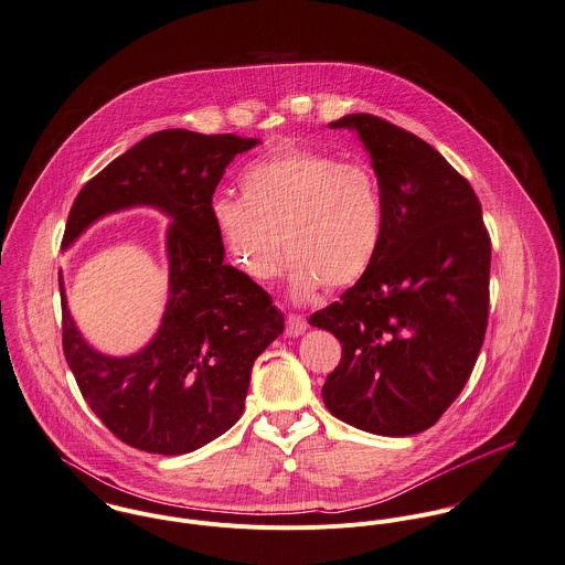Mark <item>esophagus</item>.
I'll return each instance as SVG.
<instances>
[{"label":"esophagus","instance_id":"obj_1","mask_svg":"<svg viewBox=\"0 0 565 565\" xmlns=\"http://www.w3.org/2000/svg\"><path fill=\"white\" fill-rule=\"evenodd\" d=\"M306 330H308V321H306L303 317H299V315H290V317H288V321H286V334H288L290 339L303 337Z\"/></svg>","mask_w":565,"mask_h":565}]
</instances>
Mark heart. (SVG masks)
I'll use <instances>...</instances> for the list:
<instances>
[{"label": "heart", "instance_id": "heart-1", "mask_svg": "<svg viewBox=\"0 0 565 565\" xmlns=\"http://www.w3.org/2000/svg\"><path fill=\"white\" fill-rule=\"evenodd\" d=\"M242 194H216L210 216L228 262L250 281L281 270V239L290 253L295 301L326 284L360 281L377 257L386 207L375 172L301 146H286L244 166Z\"/></svg>", "mask_w": 565, "mask_h": 565}]
</instances>
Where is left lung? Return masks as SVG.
Instances as JSON below:
<instances>
[{
	"instance_id": "1",
	"label": "left lung",
	"mask_w": 565,
	"mask_h": 565,
	"mask_svg": "<svg viewBox=\"0 0 565 565\" xmlns=\"http://www.w3.org/2000/svg\"><path fill=\"white\" fill-rule=\"evenodd\" d=\"M330 128L353 130L369 152L386 223L366 275L310 317L342 344L323 402L364 433L419 435L458 397L484 340L491 242L482 210L417 135L366 114Z\"/></svg>"
}]
</instances>
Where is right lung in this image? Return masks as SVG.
<instances>
[{
	"mask_svg": "<svg viewBox=\"0 0 565 565\" xmlns=\"http://www.w3.org/2000/svg\"><path fill=\"white\" fill-rule=\"evenodd\" d=\"M259 139L168 128L148 135L76 196L63 250L98 221L132 207L166 226L168 301L152 339L109 355L81 334L63 275V351L85 402L130 448L179 456L225 435L244 413L250 369L284 332L270 295L225 264L210 203L226 166Z\"/></svg>",
	"mask_w": 565,
	"mask_h": 565,
	"instance_id": "obj_1",
	"label": "right lung"
}]
</instances>
